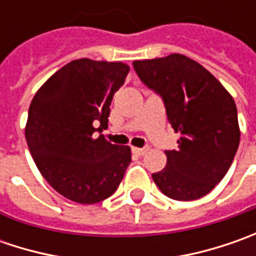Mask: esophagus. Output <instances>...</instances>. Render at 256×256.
Instances as JSON below:
<instances>
[{"label": "esophagus", "instance_id": "34e87169", "mask_svg": "<svg viewBox=\"0 0 256 256\" xmlns=\"http://www.w3.org/2000/svg\"><path fill=\"white\" fill-rule=\"evenodd\" d=\"M146 150H148V148H132V152L135 154V155H140V156H141V155H144V154L146 152Z\"/></svg>", "mask_w": 256, "mask_h": 256}]
</instances>
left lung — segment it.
Masks as SVG:
<instances>
[{"label": "left lung", "mask_w": 256, "mask_h": 256, "mask_svg": "<svg viewBox=\"0 0 256 256\" xmlns=\"http://www.w3.org/2000/svg\"><path fill=\"white\" fill-rule=\"evenodd\" d=\"M140 80L162 98L178 148L165 151L166 166L152 174L158 188L176 201H194L225 176L240 145L236 105L201 64L181 54L134 61Z\"/></svg>", "instance_id": "left-lung-1"}]
</instances>
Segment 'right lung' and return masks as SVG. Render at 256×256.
I'll list each match as a JSON object with an SVG mask.
<instances>
[{
	"label": "right lung",
	"mask_w": 256,
	"mask_h": 256,
	"mask_svg": "<svg viewBox=\"0 0 256 256\" xmlns=\"http://www.w3.org/2000/svg\"><path fill=\"white\" fill-rule=\"evenodd\" d=\"M130 66L81 58L58 70L34 95L25 126L30 152L46 182L78 204H96L116 191L131 148L95 132L108 125L114 94ZM100 124V128H95Z\"/></svg>",
	"instance_id": "1"
}]
</instances>
